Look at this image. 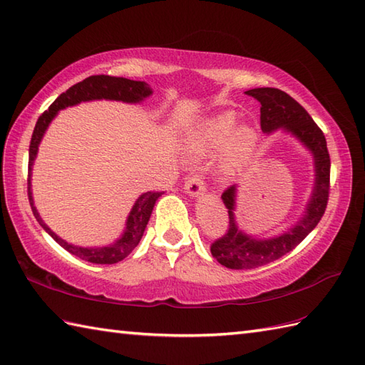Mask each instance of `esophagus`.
I'll return each instance as SVG.
<instances>
[{
    "instance_id": "esophagus-1",
    "label": "esophagus",
    "mask_w": 365,
    "mask_h": 365,
    "mask_svg": "<svg viewBox=\"0 0 365 365\" xmlns=\"http://www.w3.org/2000/svg\"><path fill=\"white\" fill-rule=\"evenodd\" d=\"M185 192L187 195L192 196V197H199L200 195H204L205 192V183H204V178L202 175L195 174L187 178V182H185V187H183Z\"/></svg>"
}]
</instances>
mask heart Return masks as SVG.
I'll use <instances>...</instances> for the list:
<instances>
[{"label": "heart", "instance_id": "obj_1", "mask_svg": "<svg viewBox=\"0 0 365 365\" xmlns=\"http://www.w3.org/2000/svg\"><path fill=\"white\" fill-rule=\"evenodd\" d=\"M237 115L232 111L205 119L190 138V153L199 158L213 157L224 147L222 168L226 173H235L251 160L257 144L254 128L240 125L234 130Z\"/></svg>", "mask_w": 365, "mask_h": 365}]
</instances>
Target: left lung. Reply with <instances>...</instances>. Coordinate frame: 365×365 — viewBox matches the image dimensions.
Here are the masks:
<instances>
[{
    "mask_svg": "<svg viewBox=\"0 0 365 365\" xmlns=\"http://www.w3.org/2000/svg\"><path fill=\"white\" fill-rule=\"evenodd\" d=\"M247 96L260 102V127L267 135L282 130L304 145L314 158V188L299 218L282 234L274 237H254L238 227L235 220L237 185L222 192V202L229 213V227L212 245L213 257L230 269H251L274 262L294 250L320 222L329 196V153L323 131L297 100L281 89L255 88Z\"/></svg>",
    "mask_w": 365,
    "mask_h": 365,
    "instance_id": "left-lung-1",
    "label": "left lung"
}]
</instances>
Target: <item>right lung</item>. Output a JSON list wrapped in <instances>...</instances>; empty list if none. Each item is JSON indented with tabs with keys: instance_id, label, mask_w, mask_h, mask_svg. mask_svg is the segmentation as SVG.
<instances>
[{
	"instance_id": "add662e5",
	"label": "right lung",
	"mask_w": 365,
	"mask_h": 365,
	"mask_svg": "<svg viewBox=\"0 0 365 365\" xmlns=\"http://www.w3.org/2000/svg\"><path fill=\"white\" fill-rule=\"evenodd\" d=\"M153 94L152 88L145 81H135L128 78H118V76L110 75H94L89 78L83 80L80 83L73 84L72 88H68L66 92H63L51 106L46 110L41 118L37 119V123L33 131V138H31L29 144V175H28V197L31 208L36 216L37 222L41 224L42 229L48 234L54 242L64 247L66 251L80 257L81 260H86L91 263H100V265H113L123 260L127 255L135 250L138 243L141 242L144 235V230L147 227V222L150 220V215L155 204H157L161 192H152L147 191L143 192L141 196L136 199L135 205L131 207V210L127 216L125 227H123L122 235L114 240L113 243L105 246H76L72 243H67L66 240L61 238L59 235L46 226L45 221L41 218L37 208L34 205L33 190H31V175H33V165L38 152V144H41L42 138L45 135L46 128L51 123V120L56 118L61 110H64L67 106H75L81 102H92V100H115V102L123 103H139L144 98L150 97Z\"/></svg>"
}]
</instances>
